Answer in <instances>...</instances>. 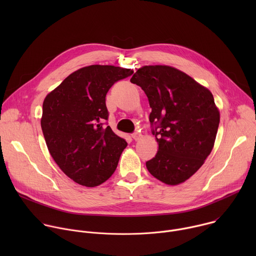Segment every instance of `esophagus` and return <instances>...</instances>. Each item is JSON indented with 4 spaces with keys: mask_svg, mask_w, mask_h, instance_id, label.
<instances>
[{
    "mask_svg": "<svg viewBox=\"0 0 256 256\" xmlns=\"http://www.w3.org/2000/svg\"><path fill=\"white\" fill-rule=\"evenodd\" d=\"M132 138L134 140H138L140 138V134L138 132H134V134H132Z\"/></svg>",
    "mask_w": 256,
    "mask_h": 256,
    "instance_id": "1",
    "label": "esophagus"
}]
</instances>
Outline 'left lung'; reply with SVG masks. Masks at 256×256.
Returning <instances> with one entry per match:
<instances>
[{
  "label": "left lung",
  "mask_w": 256,
  "mask_h": 256,
  "mask_svg": "<svg viewBox=\"0 0 256 256\" xmlns=\"http://www.w3.org/2000/svg\"><path fill=\"white\" fill-rule=\"evenodd\" d=\"M130 82L149 99L150 122L158 142L148 171L168 186L190 178L210 154L220 124V112L212 92L176 68L144 66Z\"/></svg>",
  "instance_id": "8db88e82"
}]
</instances>
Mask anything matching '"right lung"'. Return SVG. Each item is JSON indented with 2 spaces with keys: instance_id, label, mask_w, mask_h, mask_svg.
Here are the masks:
<instances>
[{
  "instance_id": "right-lung-1",
  "label": "right lung",
  "mask_w": 256,
  "mask_h": 256,
  "mask_svg": "<svg viewBox=\"0 0 256 256\" xmlns=\"http://www.w3.org/2000/svg\"><path fill=\"white\" fill-rule=\"evenodd\" d=\"M130 68L92 64L68 75L42 104L40 124L48 149L62 171L78 184L100 186L116 171L128 142L110 126L105 96Z\"/></svg>"
}]
</instances>
